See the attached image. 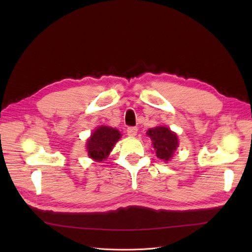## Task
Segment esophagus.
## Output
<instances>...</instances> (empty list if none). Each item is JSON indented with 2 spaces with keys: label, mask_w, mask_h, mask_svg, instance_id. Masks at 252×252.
<instances>
[{
  "label": "esophagus",
  "mask_w": 252,
  "mask_h": 252,
  "mask_svg": "<svg viewBox=\"0 0 252 252\" xmlns=\"http://www.w3.org/2000/svg\"><path fill=\"white\" fill-rule=\"evenodd\" d=\"M136 132H138V128L136 127H128L127 128V134L129 136H135Z\"/></svg>",
  "instance_id": "34e87169"
}]
</instances>
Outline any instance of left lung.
Masks as SVG:
<instances>
[{
    "label": "left lung",
    "mask_w": 252,
    "mask_h": 252,
    "mask_svg": "<svg viewBox=\"0 0 252 252\" xmlns=\"http://www.w3.org/2000/svg\"><path fill=\"white\" fill-rule=\"evenodd\" d=\"M147 135L152 141V146L159 159L168 162L179 147L178 135L165 126H157L147 131Z\"/></svg>",
    "instance_id": "obj_1"
}]
</instances>
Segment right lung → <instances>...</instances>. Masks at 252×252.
<instances>
[{
	"label": "right lung",
	"mask_w": 252,
	"mask_h": 252,
	"mask_svg": "<svg viewBox=\"0 0 252 252\" xmlns=\"http://www.w3.org/2000/svg\"><path fill=\"white\" fill-rule=\"evenodd\" d=\"M121 139V133L116 128L100 126L87 140L86 148L88 156L97 162L107 158L116 143Z\"/></svg>",
	"instance_id": "add662e5"
}]
</instances>
